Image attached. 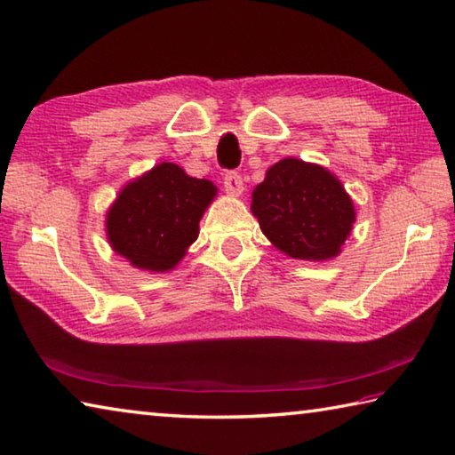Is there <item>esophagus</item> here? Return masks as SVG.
I'll list each match as a JSON object with an SVG mask.
<instances>
[{
  "instance_id": "esophagus-1",
  "label": "esophagus",
  "mask_w": 455,
  "mask_h": 455,
  "mask_svg": "<svg viewBox=\"0 0 455 455\" xmlns=\"http://www.w3.org/2000/svg\"><path fill=\"white\" fill-rule=\"evenodd\" d=\"M225 188H227V193H230V195H236V196L243 195V191H244L243 177L235 171H228L225 175Z\"/></svg>"
}]
</instances>
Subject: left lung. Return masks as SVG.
<instances>
[{
  "label": "left lung",
  "instance_id": "1",
  "mask_svg": "<svg viewBox=\"0 0 455 455\" xmlns=\"http://www.w3.org/2000/svg\"><path fill=\"white\" fill-rule=\"evenodd\" d=\"M251 211L268 241L300 260L334 259L356 220L340 180L320 164L292 156L267 171L252 191Z\"/></svg>",
  "mask_w": 455,
  "mask_h": 455
}]
</instances>
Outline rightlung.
Instances as JSON below:
<instances>
[{"instance_id": "obj_1", "label": "right lung", "mask_w": 455, "mask_h": 455, "mask_svg": "<svg viewBox=\"0 0 455 455\" xmlns=\"http://www.w3.org/2000/svg\"><path fill=\"white\" fill-rule=\"evenodd\" d=\"M217 195L206 179L188 177L175 163H161L119 193L107 212L113 251L135 268H175L199 236V220Z\"/></svg>"}]
</instances>
